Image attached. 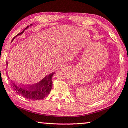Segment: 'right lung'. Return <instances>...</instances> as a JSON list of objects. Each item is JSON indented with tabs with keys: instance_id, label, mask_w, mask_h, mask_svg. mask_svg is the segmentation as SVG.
Masks as SVG:
<instances>
[{
	"instance_id": "1",
	"label": "right lung",
	"mask_w": 128,
	"mask_h": 128,
	"mask_svg": "<svg viewBox=\"0 0 128 128\" xmlns=\"http://www.w3.org/2000/svg\"><path fill=\"white\" fill-rule=\"evenodd\" d=\"M33 24H31L30 26H32ZM29 28V26H26V28H25L23 30L22 32L18 34L16 36L22 35L24 33V32L26 30ZM16 37H14L12 41L14 40V39ZM6 66H8V62H6ZM54 72L51 73L50 74L46 75L44 76L42 80L38 82L36 84H35L32 85H21V84H16V82L11 80L10 77L8 76V79L10 80V83L11 86L13 89V90L16 92H17L18 94H20L24 98H28V99H31L34 100H38L40 99H43L48 95L49 94L50 91H51L52 88V76L54 75Z\"/></svg>"
}]
</instances>
